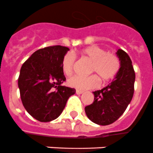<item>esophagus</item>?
Segmentation results:
<instances>
[{"label":"esophagus","instance_id":"34e87169","mask_svg":"<svg viewBox=\"0 0 153 153\" xmlns=\"http://www.w3.org/2000/svg\"><path fill=\"white\" fill-rule=\"evenodd\" d=\"M76 93L77 94V95H80V94L84 93V91H80V90H76Z\"/></svg>","mask_w":153,"mask_h":153}]
</instances>
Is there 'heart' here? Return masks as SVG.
<instances>
[{
	"mask_svg": "<svg viewBox=\"0 0 153 153\" xmlns=\"http://www.w3.org/2000/svg\"><path fill=\"white\" fill-rule=\"evenodd\" d=\"M80 54L91 62L89 73H95L96 75L93 74L88 76H75L69 78L68 84L74 88L79 90L96 88L100 85V79L103 82L113 79L120 68L118 57L114 54L107 53L100 46H87L80 51ZM74 63L75 57L72 53H66L63 57L62 70L65 75L69 76L73 73Z\"/></svg>",
	"mask_w": 153,
	"mask_h": 153,
	"instance_id": "obj_1",
	"label": "heart"
}]
</instances>
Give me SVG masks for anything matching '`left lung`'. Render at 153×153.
<instances>
[{"label": "left lung", "instance_id": "1", "mask_svg": "<svg viewBox=\"0 0 153 153\" xmlns=\"http://www.w3.org/2000/svg\"><path fill=\"white\" fill-rule=\"evenodd\" d=\"M116 54L120 61L118 73L107 86L93 91V102L84 109L88 118L100 126L110 125L118 120L134 96L135 73L131 59L120 49Z\"/></svg>", "mask_w": 153, "mask_h": 153}]
</instances>
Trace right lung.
Wrapping results in <instances>:
<instances>
[{"label": "right lung", "mask_w": 153, "mask_h": 153, "mask_svg": "<svg viewBox=\"0 0 153 153\" xmlns=\"http://www.w3.org/2000/svg\"><path fill=\"white\" fill-rule=\"evenodd\" d=\"M68 47L53 46L40 49L24 62L19 72L18 87L22 103L36 120L47 123L62 113L67 100L76 90L62 84V58Z\"/></svg>", "instance_id": "obj_1"}]
</instances>
